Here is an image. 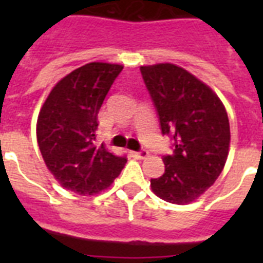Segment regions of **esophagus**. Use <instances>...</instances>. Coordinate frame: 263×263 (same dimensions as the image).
I'll return each instance as SVG.
<instances>
[{"label": "esophagus", "instance_id": "1", "mask_svg": "<svg viewBox=\"0 0 263 263\" xmlns=\"http://www.w3.org/2000/svg\"><path fill=\"white\" fill-rule=\"evenodd\" d=\"M132 157H135L136 160H143L148 156L147 150H139V152H131Z\"/></svg>", "mask_w": 263, "mask_h": 263}]
</instances>
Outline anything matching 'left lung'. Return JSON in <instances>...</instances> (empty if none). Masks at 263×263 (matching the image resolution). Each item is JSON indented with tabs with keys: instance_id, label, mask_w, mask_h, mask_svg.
<instances>
[{
	"instance_id": "8db88e82",
	"label": "left lung",
	"mask_w": 263,
	"mask_h": 263,
	"mask_svg": "<svg viewBox=\"0 0 263 263\" xmlns=\"http://www.w3.org/2000/svg\"><path fill=\"white\" fill-rule=\"evenodd\" d=\"M162 135L172 139L165 173L153 192L176 204L191 203L212 187L228 158L231 131L224 105L210 87L173 64L140 67Z\"/></svg>"
}]
</instances>
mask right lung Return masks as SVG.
<instances>
[{
    "mask_svg": "<svg viewBox=\"0 0 263 263\" xmlns=\"http://www.w3.org/2000/svg\"><path fill=\"white\" fill-rule=\"evenodd\" d=\"M123 65L90 63L55 84L39 111L36 138L47 169L63 187L80 195L98 194L127 162L97 146L98 111Z\"/></svg>",
    "mask_w": 263,
    "mask_h": 263,
    "instance_id": "obj_1",
    "label": "right lung"
}]
</instances>
